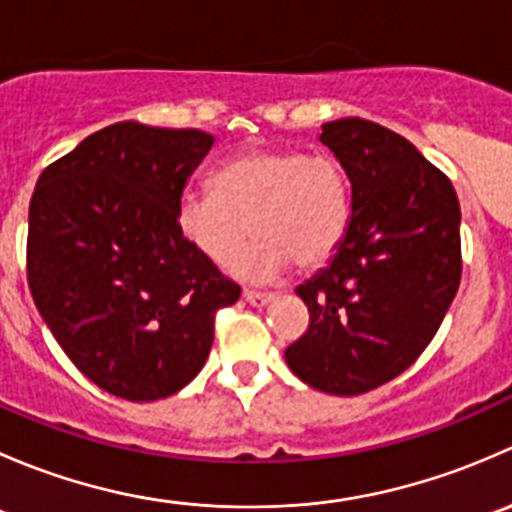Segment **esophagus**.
<instances>
[{
    "label": "esophagus",
    "mask_w": 512,
    "mask_h": 512,
    "mask_svg": "<svg viewBox=\"0 0 512 512\" xmlns=\"http://www.w3.org/2000/svg\"><path fill=\"white\" fill-rule=\"evenodd\" d=\"M242 297H245V302L252 304V307H265L267 302H272V297H275V294L255 292V289H245V292H242Z\"/></svg>",
    "instance_id": "1"
}]
</instances>
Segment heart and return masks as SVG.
Listing matches in <instances>:
<instances>
[{
  "label": "heart",
  "mask_w": 512,
  "mask_h": 512,
  "mask_svg": "<svg viewBox=\"0 0 512 512\" xmlns=\"http://www.w3.org/2000/svg\"><path fill=\"white\" fill-rule=\"evenodd\" d=\"M213 190L185 193L175 205L183 240L213 265L240 262L252 280H270L294 262L299 272L327 265L339 252L354 215L347 163L299 146H255L235 153L210 178Z\"/></svg>",
  "instance_id": "obj_1"
}]
</instances>
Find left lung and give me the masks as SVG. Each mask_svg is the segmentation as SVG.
Listing matches in <instances>:
<instances>
[{
  "label": "left lung",
  "instance_id": "1",
  "mask_svg": "<svg viewBox=\"0 0 512 512\" xmlns=\"http://www.w3.org/2000/svg\"><path fill=\"white\" fill-rule=\"evenodd\" d=\"M319 138L352 173L354 215L327 270L297 287L309 327L285 359L312 389L356 396L436 337L461 285V205L448 175L379 123L339 118Z\"/></svg>",
  "mask_w": 512,
  "mask_h": 512
}]
</instances>
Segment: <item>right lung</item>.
<instances>
[{"label": "right lung", "instance_id": "obj_1", "mask_svg": "<svg viewBox=\"0 0 512 512\" xmlns=\"http://www.w3.org/2000/svg\"><path fill=\"white\" fill-rule=\"evenodd\" d=\"M213 143L195 128L113 123L36 180L27 235L36 309L76 369L126 401L165 399L193 381L215 314L240 297L175 225Z\"/></svg>", "mask_w": 512, "mask_h": 512}]
</instances>
